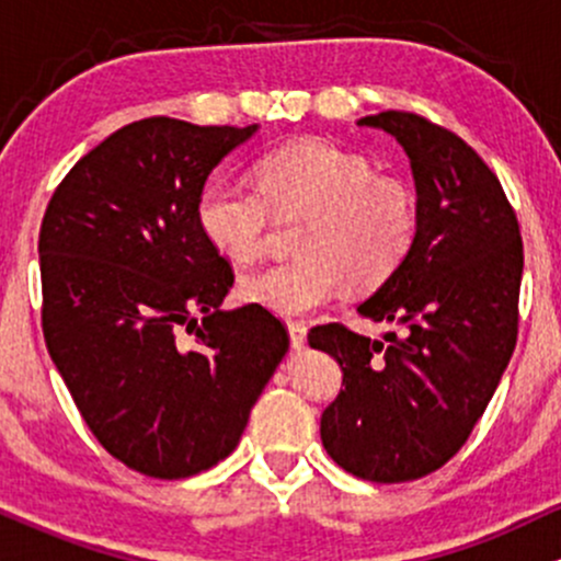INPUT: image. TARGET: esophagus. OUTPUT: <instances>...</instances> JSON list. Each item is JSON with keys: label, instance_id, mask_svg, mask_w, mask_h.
<instances>
[{"label": "esophagus", "instance_id": "34e87169", "mask_svg": "<svg viewBox=\"0 0 561 561\" xmlns=\"http://www.w3.org/2000/svg\"><path fill=\"white\" fill-rule=\"evenodd\" d=\"M287 332H289V345H293L295 351H298V347L306 345V334H308L306 324H300V321H289V324H287Z\"/></svg>", "mask_w": 561, "mask_h": 561}]
</instances>
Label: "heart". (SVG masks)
<instances>
[{"label":"heart","instance_id":"obj_1","mask_svg":"<svg viewBox=\"0 0 561 561\" xmlns=\"http://www.w3.org/2000/svg\"><path fill=\"white\" fill-rule=\"evenodd\" d=\"M259 184L224 173L199 190L195 218L224 259L250 263L266 250L272 214H306L300 259L276 263L240 282L253 306L302 317L351 285L375 289L409 259L420 227L416 192L396 173H377L358 152L306 139L266 152L255 165Z\"/></svg>","mask_w":561,"mask_h":561}]
</instances>
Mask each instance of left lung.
I'll return each instance as SVG.
<instances>
[{
    "instance_id": "obj_1",
    "label": "left lung",
    "mask_w": 561,
    "mask_h": 561,
    "mask_svg": "<svg viewBox=\"0 0 561 561\" xmlns=\"http://www.w3.org/2000/svg\"><path fill=\"white\" fill-rule=\"evenodd\" d=\"M409 156L420 227L409 259L358 302L398 332L366 337L321 324L311 347L343 369L321 414V443L345 472L420 480L467 443L499 388L514 343L523 237L495 173L465 139L414 113L366 115Z\"/></svg>"
}]
</instances>
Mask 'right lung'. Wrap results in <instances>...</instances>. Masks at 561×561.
I'll use <instances>...</instances> for the list:
<instances>
[{"instance_id":"add662e5","label":"right lung","mask_w":561,"mask_h":561,"mask_svg":"<svg viewBox=\"0 0 561 561\" xmlns=\"http://www.w3.org/2000/svg\"><path fill=\"white\" fill-rule=\"evenodd\" d=\"M255 131L128 124L68 171L44 214L47 351L96 440L147 478L227 459L289 347L266 308L221 311L234 274L195 218L210 173Z\"/></svg>"}]
</instances>
